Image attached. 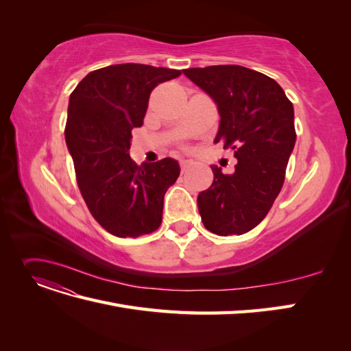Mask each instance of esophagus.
I'll return each mask as SVG.
<instances>
[{
    "label": "esophagus",
    "instance_id": "esophagus-1",
    "mask_svg": "<svg viewBox=\"0 0 351 351\" xmlns=\"http://www.w3.org/2000/svg\"><path fill=\"white\" fill-rule=\"evenodd\" d=\"M190 167H192V162L190 161H180V169H182V173H186Z\"/></svg>",
    "mask_w": 351,
    "mask_h": 351
}]
</instances>
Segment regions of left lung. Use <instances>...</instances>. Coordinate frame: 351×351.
<instances>
[{"label":"left lung","mask_w":351,"mask_h":351,"mask_svg":"<svg viewBox=\"0 0 351 351\" xmlns=\"http://www.w3.org/2000/svg\"><path fill=\"white\" fill-rule=\"evenodd\" d=\"M184 74L218 105L215 143L231 147L239 161L231 176L210 167L214 182L197 196L202 222L218 236L244 234L267 217L282 189L295 143L293 104L274 79L241 66Z\"/></svg>","instance_id":"obj_1"}]
</instances>
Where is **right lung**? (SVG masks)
Instances as JSON below:
<instances>
[{
	"label": "right lung",
	"instance_id": "1",
	"mask_svg": "<svg viewBox=\"0 0 351 351\" xmlns=\"http://www.w3.org/2000/svg\"><path fill=\"white\" fill-rule=\"evenodd\" d=\"M182 71L115 64L90 71L70 95L66 143L92 217L117 237L151 234L162 221L164 196L180 176L171 158L141 167L130 158L151 92Z\"/></svg>",
	"mask_w": 351,
	"mask_h": 351
}]
</instances>
